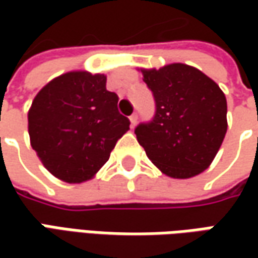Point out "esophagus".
I'll return each instance as SVG.
<instances>
[{"mask_svg": "<svg viewBox=\"0 0 258 258\" xmlns=\"http://www.w3.org/2000/svg\"><path fill=\"white\" fill-rule=\"evenodd\" d=\"M129 120H131V127H135V124H136V122H138V114L136 113L131 114Z\"/></svg>", "mask_w": 258, "mask_h": 258, "instance_id": "34e87169", "label": "esophagus"}]
</instances>
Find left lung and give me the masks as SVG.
<instances>
[{
    "instance_id": "left-lung-1",
    "label": "left lung",
    "mask_w": 258,
    "mask_h": 258,
    "mask_svg": "<svg viewBox=\"0 0 258 258\" xmlns=\"http://www.w3.org/2000/svg\"><path fill=\"white\" fill-rule=\"evenodd\" d=\"M155 114L135 127L138 142L165 175L191 178L213 162L227 132V100L198 69L173 63L142 70Z\"/></svg>"
}]
</instances>
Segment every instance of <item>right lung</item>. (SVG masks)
I'll return each mask as SVG.
<instances>
[{"instance_id":"1","label":"right lung","mask_w":258,"mask_h":258,"mask_svg":"<svg viewBox=\"0 0 258 258\" xmlns=\"http://www.w3.org/2000/svg\"><path fill=\"white\" fill-rule=\"evenodd\" d=\"M106 76L70 72L45 85L28 112L31 146L58 179L79 183L94 176L129 131Z\"/></svg>"}]
</instances>
